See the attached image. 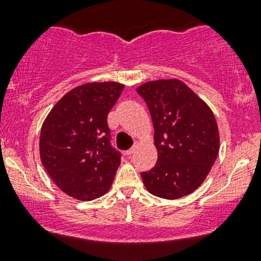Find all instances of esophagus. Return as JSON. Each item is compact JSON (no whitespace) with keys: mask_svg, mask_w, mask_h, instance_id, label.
<instances>
[{"mask_svg":"<svg viewBox=\"0 0 261 261\" xmlns=\"http://www.w3.org/2000/svg\"><path fill=\"white\" fill-rule=\"evenodd\" d=\"M136 149H138V144H135V145H134L133 147H131V149H128L127 151H126V154H127V155H131V154H134V152L136 151Z\"/></svg>","mask_w":261,"mask_h":261,"instance_id":"34e87169","label":"esophagus"}]
</instances>
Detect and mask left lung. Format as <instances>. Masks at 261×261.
I'll list each match as a JSON object with an SVG mask.
<instances>
[{"label": "left lung", "mask_w": 261, "mask_h": 261, "mask_svg": "<svg viewBox=\"0 0 261 261\" xmlns=\"http://www.w3.org/2000/svg\"><path fill=\"white\" fill-rule=\"evenodd\" d=\"M154 125L156 164L141 173L154 196L177 199L196 191L215 163L220 135L208 105L179 80L150 81L136 88Z\"/></svg>", "instance_id": "obj_1"}]
</instances>
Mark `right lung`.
Here are the masks:
<instances>
[{"mask_svg": "<svg viewBox=\"0 0 261 261\" xmlns=\"http://www.w3.org/2000/svg\"><path fill=\"white\" fill-rule=\"evenodd\" d=\"M123 87L117 82L75 87L55 103L41 126V163L73 198L92 201L111 188L121 154L110 144L107 115Z\"/></svg>", "mask_w": 261, "mask_h": 261, "instance_id": "add662e5", "label": "right lung"}]
</instances>
